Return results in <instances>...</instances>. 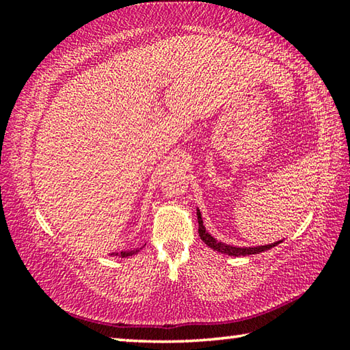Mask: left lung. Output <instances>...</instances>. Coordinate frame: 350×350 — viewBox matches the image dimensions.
<instances>
[{
    "label": "left lung",
    "instance_id": "left-lung-1",
    "mask_svg": "<svg viewBox=\"0 0 350 350\" xmlns=\"http://www.w3.org/2000/svg\"><path fill=\"white\" fill-rule=\"evenodd\" d=\"M198 222H199V236L200 239H202L206 245L213 250H216L219 253H225L228 254V256H248V254H258V253H262L265 250H270V248L276 247L280 242L282 241H278L273 242V244H269V245H259V247H234V245H228V244H224V242L217 241L213 238V236L206 232L204 221H202V216H200V211L198 208Z\"/></svg>",
    "mask_w": 350,
    "mask_h": 350
}]
</instances>
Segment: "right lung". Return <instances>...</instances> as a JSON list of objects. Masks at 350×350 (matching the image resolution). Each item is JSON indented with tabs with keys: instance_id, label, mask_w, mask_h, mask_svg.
<instances>
[{
	"instance_id": "obj_1",
	"label": "right lung",
	"mask_w": 350,
	"mask_h": 350,
	"mask_svg": "<svg viewBox=\"0 0 350 350\" xmlns=\"http://www.w3.org/2000/svg\"><path fill=\"white\" fill-rule=\"evenodd\" d=\"M140 248H135V250H126V252H120V253H116V256H122V258H126V256H133V254L139 253ZM114 254V253H111Z\"/></svg>"
}]
</instances>
